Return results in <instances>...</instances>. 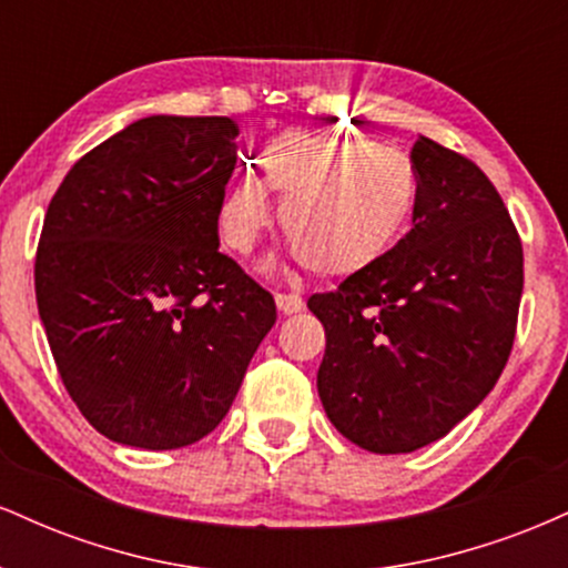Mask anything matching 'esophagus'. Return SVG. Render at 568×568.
Masks as SVG:
<instances>
[{"mask_svg":"<svg viewBox=\"0 0 568 568\" xmlns=\"http://www.w3.org/2000/svg\"><path fill=\"white\" fill-rule=\"evenodd\" d=\"M275 302L283 315H296V312L304 310V298L298 296V293H277Z\"/></svg>","mask_w":568,"mask_h":568,"instance_id":"obj_1","label":"esophagus"}]
</instances>
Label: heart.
<instances>
[{"label": "heart", "mask_w": 568, "mask_h": 568, "mask_svg": "<svg viewBox=\"0 0 568 568\" xmlns=\"http://www.w3.org/2000/svg\"><path fill=\"white\" fill-rule=\"evenodd\" d=\"M262 179L237 175L216 205L219 237L234 253H251L272 221L277 192L280 226L310 272L347 277L379 262L414 216L419 181L397 149L355 135L288 130L258 154Z\"/></svg>", "instance_id": "obj_1"}]
</instances>
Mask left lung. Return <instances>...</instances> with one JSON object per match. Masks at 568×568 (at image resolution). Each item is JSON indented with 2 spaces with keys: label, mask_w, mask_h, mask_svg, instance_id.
I'll return each instance as SVG.
<instances>
[{
  "label": "left lung",
  "mask_w": 568,
  "mask_h": 568,
  "mask_svg": "<svg viewBox=\"0 0 568 568\" xmlns=\"http://www.w3.org/2000/svg\"><path fill=\"white\" fill-rule=\"evenodd\" d=\"M410 162L419 181L410 232L306 302L325 328V414L374 454L443 438L491 393L524 293L520 234L488 175L425 135Z\"/></svg>",
  "instance_id": "left-lung-1"
}]
</instances>
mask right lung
<instances>
[{
	"instance_id": "obj_1",
	"label": "right lung",
	"mask_w": 568,
	"mask_h": 568,
	"mask_svg": "<svg viewBox=\"0 0 568 568\" xmlns=\"http://www.w3.org/2000/svg\"><path fill=\"white\" fill-rule=\"evenodd\" d=\"M230 116H146L71 165L37 245L39 317L63 387L109 440L165 452L230 410L277 321L219 251Z\"/></svg>"
}]
</instances>
